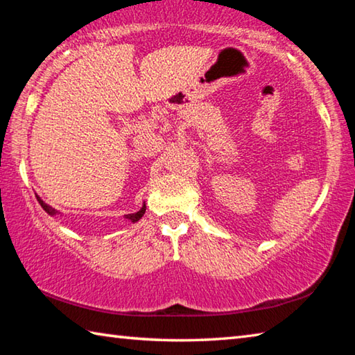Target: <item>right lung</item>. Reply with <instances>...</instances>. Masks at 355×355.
Wrapping results in <instances>:
<instances>
[{"instance_id":"1","label":"right lung","mask_w":355,"mask_h":355,"mask_svg":"<svg viewBox=\"0 0 355 355\" xmlns=\"http://www.w3.org/2000/svg\"><path fill=\"white\" fill-rule=\"evenodd\" d=\"M37 200H39V203H40V205H42V208H44L45 209V211L48 213V214H55L56 211H55V209H53L51 207H48L46 205V203L44 202V200H40L39 199V197H37ZM144 213H146V205H144L141 209H139V211H137V213H133V214H127V218L130 219V220H133V222H136V220H139L141 218H142V216H144Z\"/></svg>"}]
</instances>
